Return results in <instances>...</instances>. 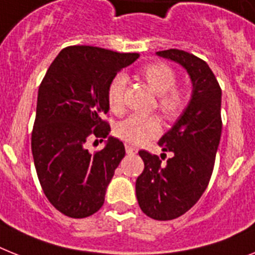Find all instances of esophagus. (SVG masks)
<instances>
[{
    "mask_svg": "<svg viewBox=\"0 0 255 255\" xmlns=\"http://www.w3.org/2000/svg\"><path fill=\"white\" fill-rule=\"evenodd\" d=\"M125 148H126V153H129V155H135V153L138 152V150H136L135 147L129 146V144H126Z\"/></svg>",
    "mask_w": 255,
    "mask_h": 255,
    "instance_id": "34e87169",
    "label": "esophagus"
}]
</instances>
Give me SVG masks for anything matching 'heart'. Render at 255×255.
<instances>
[{
  "mask_svg": "<svg viewBox=\"0 0 255 255\" xmlns=\"http://www.w3.org/2000/svg\"><path fill=\"white\" fill-rule=\"evenodd\" d=\"M140 75L153 91L159 95L157 108L168 121L177 120L184 113L188 98L186 92L177 87V74L167 64L155 62L144 66ZM126 87V77L116 75L107 87V103L113 113H121L124 109V92ZM161 131V125L153 116L131 115L120 123L116 128V134L120 139L129 144H140L148 139L156 138Z\"/></svg>",
  "mask_w": 255,
  "mask_h": 255,
  "instance_id": "b5f03b06",
  "label": "heart"
}]
</instances>
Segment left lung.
<instances>
[{
    "label": "left lung",
    "instance_id": "8db88e82",
    "mask_svg": "<svg viewBox=\"0 0 255 255\" xmlns=\"http://www.w3.org/2000/svg\"><path fill=\"white\" fill-rule=\"evenodd\" d=\"M156 54L182 65L193 82L188 108L159 140L163 151L173 156L163 163V156L139 151L144 163L135 182L140 210L155 220H172L189 211L210 182L222 135V88L199 57L180 49Z\"/></svg>",
    "mask_w": 255,
    "mask_h": 255
}]
</instances>
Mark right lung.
<instances>
[{"label":"right lung","instance_id":"1","mask_svg":"<svg viewBox=\"0 0 255 255\" xmlns=\"http://www.w3.org/2000/svg\"><path fill=\"white\" fill-rule=\"evenodd\" d=\"M139 57L91 45L61 50L40 83L31 150L48 201L69 218L91 216L102 208L107 186L125 156L121 140L109 138L91 153L87 142L111 131L107 87L121 69ZM96 142V140H95Z\"/></svg>","mask_w":255,"mask_h":255}]
</instances>
